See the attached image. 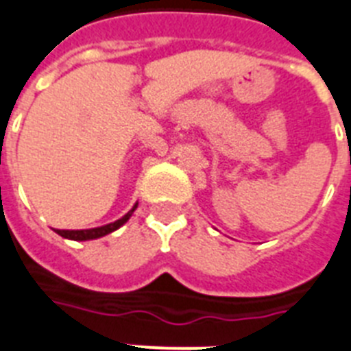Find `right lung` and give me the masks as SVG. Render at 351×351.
<instances>
[{
  "mask_svg": "<svg viewBox=\"0 0 351 351\" xmlns=\"http://www.w3.org/2000/svg\"><path fill=\"white\" fill-rule=\"evenodd\" d=\"M138 208V202H136L132 210L127 211L125 215L118 219V221L111 222V224H106V226H100V228H93V230H55L60 237H64V239L69 240H78V242H82V240H95V239H100V237H106V234L112 233V231H117L120 226L125 224L127 221L130 219V215L134 213V210Z\"/></svg>",
  "mask_w": 351,
  "mask_h": 351,
  "instance_id": "add662e5",
  "label": "right lung"
}]
</instances>
